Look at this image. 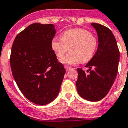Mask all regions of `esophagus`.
<instances>
[{
    "mask_svg": "<svg viewBox=\"0 0 128 128\" xmlns=\"http://www.w3.org/2000/svg\"><path fill=\"white\" fill-rule=\"evenodd\" d=\"M64 67H65V69H66L67 71H68V70H70V69H72V68H71V67H70L69 66H65Z\"/></svg>",
    "mask_w": 128,
    "mask_h": 128,
    "instance_id": "34e87169",
    "label": "esophagus"
}]
</instances>
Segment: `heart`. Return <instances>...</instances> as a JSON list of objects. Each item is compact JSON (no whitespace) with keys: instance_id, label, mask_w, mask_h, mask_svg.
Returning a JSON list of instances; mask_svg holds the SVG:
<instances>
[{"instance_id":"b5f03b06","label":"heart","mask_w":128,"mask_h":128,"mask_svg":"<svg viewBox=\"0 0 128 128\" xmlns=\"http://www.w3.org/2000/svg\"><path fill=\"white\" fill-rule=\"evenodd\" d=\"M51 48L58 58H62L70 50V53L61 60L69 65H75L82 61L87 62L93 58L98 48V40L88 30L72 28L64 31L61 38L54 37Z\"/></svg>"}]
</instances>
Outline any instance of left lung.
Returning <instances> with one entry per match:
<instances>
[{"instance_id": "1", "label": "left lung", "mask_w": 128, "mask_h": 128, "mask_svg": "<svg viewBox=\"0 0 128 128\" xmlns=\"http://www.w3.org/2000/svg\"><path fill=\"white\" fill-rule=\"evenodd\" d=\"M98 38V47L94 56L86 67L89 74L78 68L76 88L84 99L97 102L103 99L113 85L118 70L120 51L113 33L108 28L98 23H92Z\"/></svg>"}]
</instances>
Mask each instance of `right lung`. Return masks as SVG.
<instances>
[{"label": "right lung", "mask_w": 128, "mask_h": 128, "mask_svg": "<svg viewBox=\"0 0 128 128\" xmlns=\"http://www.w3.org/2000/svg\"><path fill=\"white\" fill-rule=\"evenodd\" d=\"M54 25L34 23L19 33L13 42L10 63L15 82L33 103L45 105L60 91L66 72L51 48Z\"/></svg>", "instance_id": "add662e5"}]
</instances>
